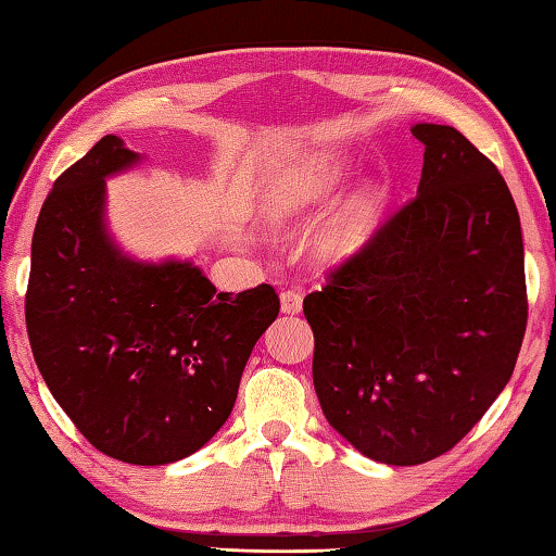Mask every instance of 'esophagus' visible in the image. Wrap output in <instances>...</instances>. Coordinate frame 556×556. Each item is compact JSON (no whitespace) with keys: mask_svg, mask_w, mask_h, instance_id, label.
<instances>
[{"mask_svg":"<svg viewBox=\"0 0 556 556\" xmlns=\"http://www.w3.org/2000/svg\"><path fill=\"white\" fill-rule=\"evenodd\" d=\"M279 301H281V312L299 314L301 304H304V296H301V291H296V289H285L279 294Z\"/></svg>","mask_w":556,"mask_h":556,"instance_id":"obj_1","label":"esophagus"}]
</instances>
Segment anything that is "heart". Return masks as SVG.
I'll return each instance as SVG.
<instances>
[{"mask_svg": "<svg viewBox=\"0 0 556 556\" xmlns=\"http://www.w3.org/2000/svg\"><path fill=\"white\" fill-rule=\"evenodd\" d=\"M324 195V178L318 172H296L285 176L271 188L265 201V213L269 220H289L296 218L308 205H314ZM363 242V225L355 213H343L324 225L321 232L316 235L314 250L316 255L326 262H341L351 257Z\"/></svg>", "mask_w": 556, "mask_h": 556, "instance_id": "b5f03b06", "label": "heart"}]
</instances>
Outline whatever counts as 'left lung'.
<instances>
[{
	"label": "left lung",
	"instance_id": "obj_1",
	"mask_svg": "<svg viewBox=\"0 0 556 556\" xmlns=\"http://www.w3.org/2000/svg\"><path fill=\"white\" fill-rule=\"evenodd\" d=\"M419 191L304 299L328 425L368 458L454 448L510 380L527 328L520 215L456 127L414 125Z\"/></svg>",
	"mask_w": 556,
	"mask_h": 556
}]
</instances>
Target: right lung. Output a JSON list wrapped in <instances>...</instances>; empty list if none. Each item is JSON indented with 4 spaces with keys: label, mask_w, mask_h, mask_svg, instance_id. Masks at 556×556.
I'll return each mask as SVG.
<instances>
[{
    "label": "right lung",
    "mask_w": 556,
    "mask_h": 556,
    "mask_svg": "<svg viewBox=\"0 0 556 556\" xmlns=\"http://www.w3.org/2000/svg\"><path fill=\"white\" fill-rule=\"evenodd\" d=\"M137 159L108 135L55 178L31 240L26 331L55 402L92 446L164 466L230 417L279 296L269 285L215 291L188 262L122 257L102 228L105 176Z\"/></svg>",
    "instance_id": "obj_1"
}]
</instances>
